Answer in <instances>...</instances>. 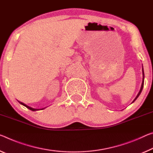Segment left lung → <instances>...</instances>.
Wrapping results in <instances>:
<instances>
[{
	"label": "left lung",
	"mask_w": 153,
	"mask_h": 153,
	"mask_svg": "<svg viewBox=\"0 0 153 153\" xmlns=\"http://www.w3.org/2000/svg\"><path fill=\"white\" fill-rule=\"evenodd\" d=\"M142 76H143V78H142V85H141V88H140V90L139 93H138V94H137L136 97L135 98V99H134V100L133 101V102H132V103L134 102V101H135V100H136V99H137L138 97L140 96V94H141V93H142V89H143V87H144V69H143V66H142Z\"/></svg>",
	"instance_id": "1"
}]
</instances>
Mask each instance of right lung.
Returning a JSON list of instances; mask_svg holds the SVG:
<instances>
[{"mask_svg": "<svg viewBox=\"0 0 153 153\" xmlns=\"http://www.w3.org/2000/svg\"><path fill=\"white\" fill-rule=\"evenodd\" d=\"M19 103H20V104H22V105H24V106H25L26 108H27L28 109H29V110H32V111H37V110H43V109H45V108H42V109H35V108H31V107H30V106H28V105H26V104H24V103H22V102H20V101H18Z\"/></svg>", "mask_w": 153, "mask_h": 153, "instance_id": "obj_1", "label": "right lung"}]
</instances>
